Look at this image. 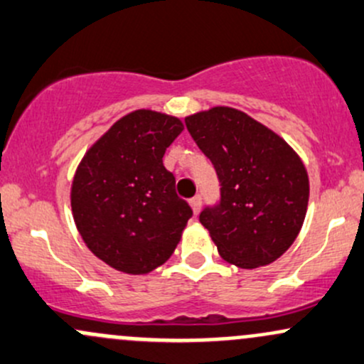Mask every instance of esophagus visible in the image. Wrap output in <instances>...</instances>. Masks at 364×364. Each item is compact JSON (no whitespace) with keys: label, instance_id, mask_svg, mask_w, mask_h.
I'll use <instances>...</instances> for the list:
<instances>
[{"label":"esophagus","instance_id":"34e87169","mask_svg":"<svg viewBox=\"0 0 364 364\" xmlns=\"http://www.w3.org/2000/svg\"><path fill=\"white\" fill-rule=\"evenodd\" d=\"M189 205H191V208H193L194 215H198L199 210H201V196L191 198V199H189Z\"/></svg>","mask_w":364,"mask_h":364}]
</instances>
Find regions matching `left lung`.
<instances>
[{
	"instance_id": "1",
	"label": "left lung",
	"mask_w": 364,
	"mask_h": 364,
	"mask_svg": "<svg viewBox=\"0 0 364 364\" xmlns=\"http://www.w3.org/2000/svg\"><path fill=\"white\" fill-rule=\"evenodd\" d=\"M186 124L220 181V203L203 210L199 222L222 259L241 269L279 259L306 218L309 177L302 159L237 109L217 105L187 116Z\"/></svg>"
}]
</instances>
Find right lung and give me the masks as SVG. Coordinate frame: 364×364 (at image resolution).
<instances>
[{
	"instance_id": "add662e5",
	"label": "right lung",
	"mask_w": 364,
	"mask_h": 364,
	"mask_svg": "<svg viewBox=\"0 0 364 364\" xmlns=\"http://www.w3.org/2000/svg\"><path fill=\"white\" fill-rule=\"evenodd\" d=\"M182 130L175 116L139 109L116 121L77 165L74 222L90 252L116 271L139 276L165 264L193 217L163 165Z\"/></svg>"
}]
</instances>
